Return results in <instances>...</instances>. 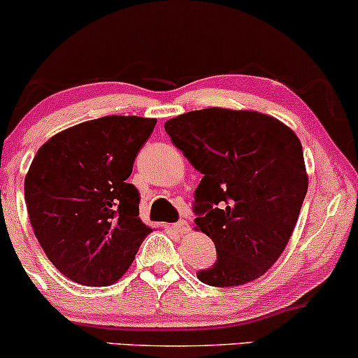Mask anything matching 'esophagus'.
Wrapping results in <instances>:
<instances>
[{"label": "esophagus", "mask_w": 358, "mask_h": 358, "mask_svg": "<svg viewBox=\"0 0 358 358\" xmlns=\"http://www.w3.org/2000/svg\"><path fill=\"white\" fill-rule=\"evenodd\" d=\"M173 228L178 231V234H188V231H190V225H188L185 220H180L178 223H175Z\"/></svg>", "instance_id": "obj_1"}]
</instances>
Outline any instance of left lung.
<instances>
[{"mask_svg":"<svg viewBox=\"0 0 358 358\" xmlns=\"http://www.w3.org/2000/svg\"><path fill=\"white\" fill-rule=\"evenodd\" d=\"M165 131L195 170V230L213 240L217 262L196 277L236 287L262 277L285 250L308 176L302 143L273 116L205 108L168 120Z\"/></svg>","mask_w":358,"mask_h":358,"instance_id":"left-lung-1","label":"left lung"}]
</instances>
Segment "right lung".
Segmentation results:
<instances>
[{
  "label": "right lung",
  "mask_w": 358,
  "mask_h": 358,
  "mask_svg": "<svg viewBox=\"0 0 358 358\" xmlns=\"http://www.w3.org/2000/svg\"><path fill=\"white\" fill-rule=\"evenodd\" d=\"M155 124L103 116L59 131L34 155L24 178L29 222L51 264L73 282L115 283L152 231L127 180Z\"/></svg>",
  "instance_id": "right-lung-1"
}]
</instances>
